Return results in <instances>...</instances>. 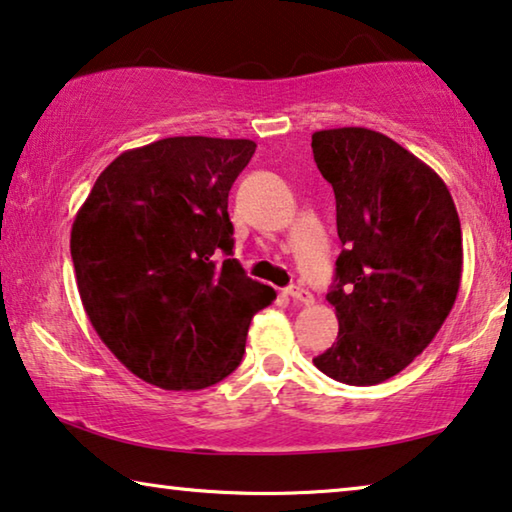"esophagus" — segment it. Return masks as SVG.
<instances>
[{
	"instance_id": "esophagus-1",
	"label": "esophagus",
	"mask_w": 512,
	"mask_h": 512,
	"mask_svg": "<svg viewBox=\"0 0 512 512\" xmlns=\"http://www.w3.org/2000/svg\"><path fill=\"white\" fill-rule=\"evenodd\" d=\"M285 294H287V297H290L292 301H297V304H304V306H311L313 301H315L313 294L308 292V290H304V287H299V285L287 287Z\"/></svg>"
}]
</instances>
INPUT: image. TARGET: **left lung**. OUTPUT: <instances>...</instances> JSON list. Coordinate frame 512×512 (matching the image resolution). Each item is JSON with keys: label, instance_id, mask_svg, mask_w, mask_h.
Segmentation results:
<instances>
[{"label": "left lung", "instance_id": "8db88e82", "mask_svg": "<svg viewBox=\"0 0 512 512\" xmlns=\"http://www.w3.org/2000/svg\"><path fill=\"white\" fill-rule=\"evenodd\" d=\"M311 148L343 243L327 294L338 336L313 364L338 383L378 385L434 341L455 306L462 225L443 178L390 136L320 129Z\"/></svg>", "mask_w": 512, "mask_h": 512}]
</instances>
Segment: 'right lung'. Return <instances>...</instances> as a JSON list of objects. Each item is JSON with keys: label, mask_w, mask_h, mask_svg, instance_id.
<instances>
[{"label": "right lung", "mask_w": 512, "mask_h": 512, "mask_svg": "<svg viewBox=\"0 0 512 512\" xmlns=\"http://www.w3.org/2000/svg\"><path fill=\"white\" fill-rule=\"evenodd\" d=\"M255 148L171 136L125 150L76 213L71 259L90 325L134 376L162 390L227 378L253 315L276 299L229 257V190Z\"/></svg>", "instance_id": "obj_1"}]
</instances>
